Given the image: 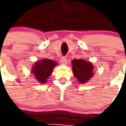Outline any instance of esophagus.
<instances>
[{
    "label": "esophagus",
    "instance_id": "obj_1",
    "mask_svg": "<svg viewBox=\"0 0 126 126\" xmlns=\"http://www.w3.org/2000/svg\"><path fill=\"white\" fill-rule=\"evenodd\" d=\"M60 62L63 65H66L67 63V58L66 57H62L61 58Z\"/></svg>",
    "mask_w": 126,
    "mask_h": 126
}]
</instances>
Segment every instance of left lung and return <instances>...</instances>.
I'll return each instance as SVG.
<instances>
[{
	"mask_svg": "<svg viewBox=\"0 0 126 126\" xmlns=\"http://www.w3.org/2000/svg\"><path fill=\"white\" fill-rule=\"evenodd\" d=\"M71 64L74 76L79 83H86L94 76L93 70L94 68L90 62L84 59H74L71 61Z\"/></svg>",
	"mask_w": 126,
	"mask_h": 126,
	"instance_id": "1",
	"label": "left lung"
}]
</instances>
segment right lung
<instances>
[{
	"instance_id": "add662e5",
	"label": "right lung",
	"mask_w": 126,
	"mask_h": 126,
	"mask_svg": "<svg viewBox=\"0 0 126 126\" xmlns=\"http://www.w3.org/2000/svg\"><path fill=\"white\" fill-rule=\"evenodd\" d=\"M57 65V63L54 61L44 59L36 62V64L33 65L32 73L39 82L44 84L52 74L53 68Z\"/></svg>"
}]
</instances>
